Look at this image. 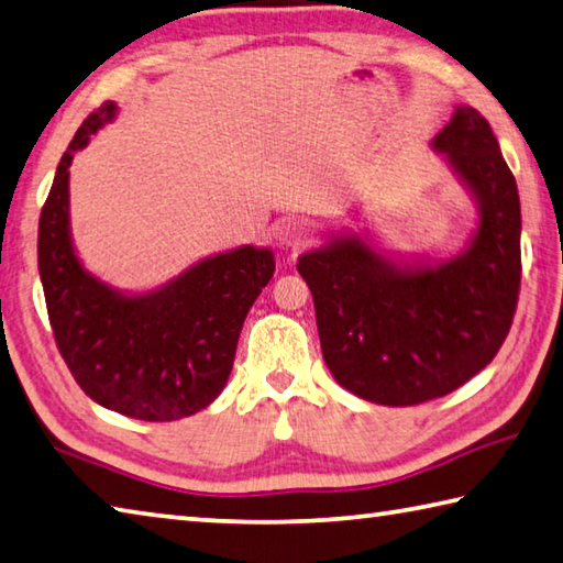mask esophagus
<instances>
[{
  "mask_svg": "<svg viewBox=\"0 0 563 563\" xmlns=\"http://www.w3.org/2000/svg\"><path fill=\"white\" fill-rule=\"evenodd\" d=\"M308 239H310L308 223H302L298 219H288L278 227V243H280V249H285V251L300 249L302 243H308Z\"/></svg>",
  "mask_w": 563,
  "mask_h": 563,
  "instance_id": "obj_1",
  "label": "esophagus"
}]
</instances>
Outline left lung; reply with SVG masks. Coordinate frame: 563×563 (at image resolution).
<instances>
[{"label": "left lung", "mask_w": 563, "mask_h": 563, "mask_svg": "<svg viewBox=\"0 0 563 563\" xmlns=\"http://www.w3.org/2000/svg\"><path fill=\"white\" fill-rule=\"evenodd\" d=\"M431 147L475 201L463 246L441 258L394 253L369 229H346L298 258L334 382L382 406L431 401L473 379L517 310L522 211L493 128L475 108L455 106Z\"/></svg>", "instance_id": "obj_1"}]
</instances>
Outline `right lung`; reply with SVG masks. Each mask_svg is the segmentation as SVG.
I'll use <instances>...</instances> for the list:
<instances>
[{
	"mask_svg": "<svg viewBox=\"0 0 563 563\" xmlns=\"http://www.w3.org/2000/svg\"><path fill=\"white\" fill-rule=\"evenodd\" d=\"M118 118L108 100L60 157L38 219V275L58 352L96 404L140 421H179L229 382L241 327L275 273L268 246H239L191 263L152 290L100 280L70 233V162Z\"/></svg>",
	"mask_w": 563,
	"mask_h": 563,
	"instance_id": "right-lung-1",
	"label": "right lung"
}]
</instances>
